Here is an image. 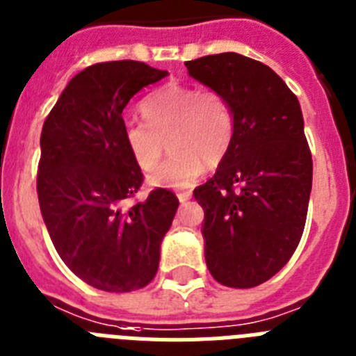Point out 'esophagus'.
I'll return each mask as SVG.
<instances>
[{"instance_id":"1","label":"esophagus","mask_w":356,"mask_h":356,"mask_svg":"<svg viewBox=\"0 0 356 356\" xmlns=\"http://www.w3.org/2000/svg\"><path fill=\"white\" fill-rule=\"evenodd\" d=\"M177 199L181 204H186L191 199V191H179Z\"/></svg>"}]
</instances>
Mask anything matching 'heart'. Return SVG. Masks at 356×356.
Listing matches in <instances>:
<instances>
[{"instance_id":"1","label":"heart","mask_w":356,"mask_h":356,"mask_svg":"<svg viewBox=\"0 0 356 356\" xmlns=\"http://www.w3.org/2000/svg\"><path fill=\"white\" fill-rule=\"evenodd\" d=\"M145 123L123 127V145L136 166L152 172L170 141L175 157L150 175L159 188H186L208 166L218 165L231 147L234 114L215 89L170 82L150 92L140 105Z\"/></svg>"}]
</instances>
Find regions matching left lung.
<instances>
[{
  "mask_svg": "<svg viewBox=\"0 0 356 356\" xmlns=\"http://www.w3.org/2000/svg\"><path fill=\"white\" fill-rule=\"evenodd\" d=\"M222 92L234 114L231 147L193 190L204 209V256L224 286L252 289L289 264L301 242L312 191V152L298 97L264 63L240 54L184 63Z\"/></svg>",
  "mask_w": 356,
  "mask_h": 356,
  "instance_id": "left-lung-1",
  "label": "left lung"
}]
</instances>
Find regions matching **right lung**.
Listing matches in <instances>:
<instances>
[{"instance_id":"1","label":"right lung","mask_w":356,"mask_h":356,"mask_svg":"<svg viewBox=\"0 0 356 356\" xmlns=\"http://www.w3.org/2000/svg\"><path fill=\"white\" fill-rule=\"evenodd\" d=\"M168 71L138 60L98 63L71 79L41 132L37 197L49 238L75 276L105 292L147 286L179 199L156 188L132 202L143 174L123 145V109Z\"/></svg>"}]
</instances>
